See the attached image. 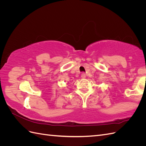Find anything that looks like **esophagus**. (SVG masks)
Here are the masks:
<instances>
[{
	"label": "esophagus",
	"mask_w": 146,
	"mask_h": 146,
	"mask_svg": "<svg viewBox=\"0 0 146 146\" xmlns=\"http://www.w3.org/2000/svg\"><path fill=\"white\" fill-rule=\"evenodd\" d=\"M81 77H82V78H85L86 77V74H85V73H82V75H81Z\"/></svg>",
	"instance_id": "obj_1"
}]
</instances>
